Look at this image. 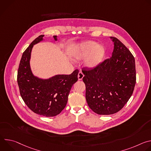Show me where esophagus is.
Masks as SVG:
<instances>
[{
	"label": "esophagus",
	"instance_id": "1",
	"mask_svg": "<svg viewBox=\"0 0 151 151\" xmlns=\"http://www.w3.org/2000/svg\"><path fill=\"white\" fill-rule=\"evenodd\" d=\"M84 75L83 74V73L82 72H79V73H78V79L79 80H82V78H83Z\"/></svg>",
	"mask_w": 151,
	"mask_h": 151
}]
</instances>
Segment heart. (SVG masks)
I'll return each mask as SVG.
<instances>
[{
  "label": "heart",
  "instance_id": "1",
  "mask_svg": "<svg viewBox=\"0 0 151 151\" xmlns=\"http://www.w3.org/2000/svg\"><path fill=\"white\" fill-rule=\"evenodd\" d=\"M104 51L100 45H97L93 41L81 42L76 45L72 51L71 57L73 60L79 61L87 56L84 64L88 68H94L99 65L103 58Z\"/></svg>",
  "mask_w": 151,
  "mask_h": 151
}]
</instances>
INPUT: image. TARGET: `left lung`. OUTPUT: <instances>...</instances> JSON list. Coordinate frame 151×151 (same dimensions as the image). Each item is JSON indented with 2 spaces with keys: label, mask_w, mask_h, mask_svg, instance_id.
<instances>
[{
  "label": "left lung",
  "mask_w": 151,
  "mask_h": 151,
  "mask_svg": "<svg viewBox=\"0 0 151 151\" xmlns=\"http://www.w3.org/2000/svg\"><path fill=\"white\" fill-rule=\"evenodd\" d=\"M110 58L95 68L86 70L82 80L88 106L99 115H111L119 111L131 97L136 81L135 60L128 49L114 37Z\"/></svg>",
  "instance_id": "left-lung-1"
}]
</instances>
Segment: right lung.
I'll return each instance as SVG.
<instances>
[{
    "instance_id": "right-lung-1",
    "label": "right lung",
    "mask_w": 151,
    "mask_h": 151,
    "mask_svg": "<svg viewBox=\"0 0 151 151\" xmlns=\"http://www.w3.org/2000/svg\"><path fill=\"white\" fill-rule=\"evenodd\" d=\"M40 35L36 38L23 52L17 75L21 97L33 112L47 117L58 115L66 107L73 85L78 81V70L70 75H56L48 79L35 76L30 61L33 45L44 40ZM55 41L57 36H53Z\"/></svg>"
}]
</instances>
